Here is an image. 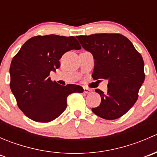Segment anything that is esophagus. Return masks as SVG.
<instances>
[{
	"label": "esophagus",
	"instance_id": "34e87169",
	"mask_svg": "<svg viewBox=\"0 0 157 157\" xmlns=\"http://www.w3.org/2000/svg\"><path fill=\"white\" fill-rule=\"evenodd\" d=\"M92 92V90H90V89L89 88H86V87H83V93H90Z\"/></svg>",
	"mask_w": 157,
	"mask_h": 157
}]
</instances>
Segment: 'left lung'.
<instances>
[{"mask_svg":"<svg viewBox=\"0 0 157 157\" xmlns=\"http://www.w3.org/2000/svg\"><path fill=\"white\" fill-rule=\"evenodd\" d=\"M77 38L94 58L93 79L108 80L107 93L95 90L100 95L101 103L92 111L104 119L120 118L134 105L144 81L141 55L131 41L121 34L100 33Z\"/></svg>","mask_w":157,"mask_h":157,"instance_id":"1","label":"left lung"}]
</instances>
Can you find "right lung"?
<instances>
[{
	"mask_svg": "<svg viewBox=\"0 0 157 157\" xmlns=\"http://www.w3.org/2000/svg\"><path fill=\"white\" fill-rule=\"evenodd\" d=\"M81 48L74 36H38L26 41L13 58L10 67V89L25 115L38 122L58 118L67 107V97L83 93L78 85L61 86L51 80L50 72L60 67L65 52Z\"/></svg>",
	"mask_w": 157,
	"mask_h": 157,
	"instance_id": "right-lung-1",
	"label": "right lung"
}]
</instances>
